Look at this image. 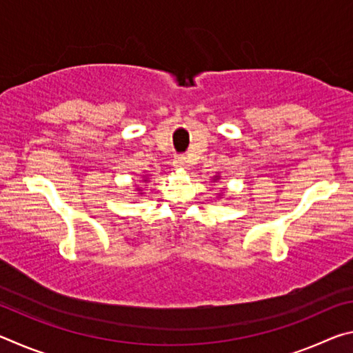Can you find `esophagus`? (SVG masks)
I'll return each instance as SVG.
<instances>
[{
  "label": "esophagus",
  "instance_id": "34e87169",
  "mask_svg": "<svg viewBox=\"0 0 353 353\" xmlns=\"http://www.w3.org/2000/svg\"><path fill=\"white\" fill-rule=\"evenodd\" d=\"M187 159L183 157V155H177V157L174 159V162H172V165H174V168H179V170H183L187 168Z\"/></svg>",
  "mask_w": 353,
  "mask_h": 353
}]
</instances>
